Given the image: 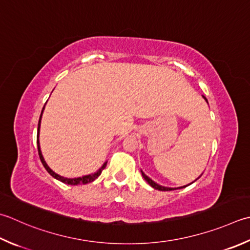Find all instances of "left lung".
<instances>
[{"instance_id":"obj_1","label":"left lung","mask_w":250,"mask_h":250,"mask_svg":"<svg viewBox=\"0 0 250 250\" xmlns=\"http://www.w3.org/2000/svg\"><path fill=\"white\" fill-rule=\"evenodd\" d=\"M203 97H204V99L205 100H206V102H207V99H206V97H205L204 95H203ZM208 103V102H207ZM141 172H142V175H143V178L146 180V182H147L149 185H150V187L151 188H154L155 189H158V190H173V189H177V188H187L188 187V185H185V187H181V188H166V187H161V185H159V184H157V183H155L154 182V181L153 180H151V179H149L148 177H147V175H146L144 172H143V171H141ZM197 180V179H196ZM196 180H195V181H196ZM195 181H194V182H195ZM193 183V182H192ZM192 183H190V184H192ZM189 185V184H188Z\"/></svg>"}]
</instances>
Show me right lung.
Returning <instances> with one entry per match:
<instances>
[{"mask_svg": "<svg viewBox=\"0 0 250 250\" xmlns=\"http://www.w3.org/2000/svg\"><path fill=\"white\" fill-rule=\"evenodd\" d=\"M43 110H44V107L41 111V116H40V119H39V124H38V134H37V144H38V151H39V157L41 159V163L44 166V168L46 169V171L48 173H50L53 178H55L56 180H60L61 182L62 183H66V184H69V185H79V184H86V183H90L93 182L95 179H97L101 175L102 171L105 169L106 165H107V161H105L104 165L102 166V167L96 171L94 173H91V174H87V175H83V177H79V178H73V179H68V178H63L62 175L57 174L54 172V171L48 167L47 164L45 163V160H44L42 153H41V148H40V142H39V134H40V125H41V118H42V114H43Z\"/></svg>", "mask_w": 250, "mask_h": 250, "instance_id": "right-lung-1", "label": "right lung"}]
</instances>
